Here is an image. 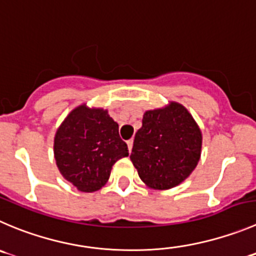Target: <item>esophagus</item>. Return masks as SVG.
Returning <instances> with one entry per match:
<instances>
[{"label":"esophagus","mask_w":256,"mask_h":256,"mask_svg":"<svg viewBox=\"0 0 256 256\" xmlns=\"http://www.w3.org/2000/svg\"><path fill=\"white\" fill-rule=\"evenodd\" d=\"M126 146H128V150H132L133 148V140H126Z\"/></svg>","instance_id":"obj_1"}]
</instances>
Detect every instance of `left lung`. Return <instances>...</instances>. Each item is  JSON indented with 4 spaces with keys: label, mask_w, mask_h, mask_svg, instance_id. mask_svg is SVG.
I'll use <instances>...</instances> for the list:
<instances>
[{
    "label": "left lung",
    "mask_w": 256,
    "mask_h": 256,
    "mask_svg": "<svg viewBox=\"0 0 256 256\" xmlns=\"http://www.w3.org/2000/svg\"><path fill=\"white\" fill-rule=\"evenodd\" d=\"M202 134L186 108L176 102L143 116L136 133L130 160L140 180L154 190L184 182L196 168Z\"/></svg>",
    "instance_id": "left-lung-1"
}]
</instances>
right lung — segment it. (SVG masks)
<instances>
[{
  "label": "right lung",
  "mask_w": 256,
  "mask_h": 256,
  "mask_svg": "<svg viewBox=\"0 0 256 256\" xmlns=\"http://www.w3.org/2000/svg\"><path fill=\"white\" fill-rule=\"evenodd\" d=\"M118 130L108 110L85 104L72 109L54 140V156L62 177L82 192L100 190L114 163L128 156Z\"/></svg>",
  "instance_id": "add662e5"
}]
</instances>
